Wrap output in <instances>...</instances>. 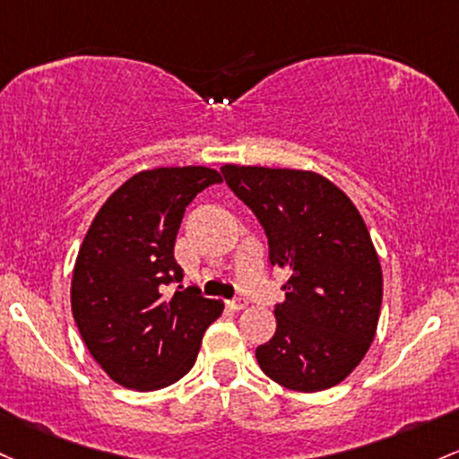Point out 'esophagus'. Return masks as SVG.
<instances>
[{
	"label": "esophagus",
	"mask_w": 459,
	"mask_h": 459,
	"mask_svg": "<svg viewBox=\"0 0 459 459\" xmlns=\"http://www.w3.org/2000/svg\"><path fill=\"white\" fill-rule=\"evenodd\" d=\"M226 307H229L230 311H241L248 307V300L246 299H233V300H226Z\"/></svg>",
	"instance_id": "esophagus-1"
}]
</instances>
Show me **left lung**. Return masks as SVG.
<instances>
[{
  "label": "left lung",
  "mask_w": 459,
  "mask_h": 459,
  "mask_svg": "<svg viewBox=\"0 0 459 459\" xmlns=\"http://www.w3.org/2000/svg\"><path fill=\"white\" fill-rule=\"evenodd\" d=\"M226 185L264 226L270 264L290 272L261 370L294 392H320L359 366L379 325L384 274L349 195L309 169L224 165Z\"/></svg>",
  "instance_id": "8db88e82"
}]
</instances>
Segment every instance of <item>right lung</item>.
Instances as JSON below:
<instances>
[{
	"instance_id": "add662e5",
	"label": "right lung",
	"mask_w": 459,
	"mask_h": 459,
	"mask_svg": "<svg viewBox=\"0 0 459 459\" xmlns=\"http://www.w3.org/2000/svg\"><path fill=\"white\" fill-rule=\"evenodd\" d=\"M213 183L221 176L204 165L143 169L91 221L75 256L72 311L91 357L115 384L148 392L183 379L206 326L224 311L194 287L163 296V285L183 279L174 244L185 209Z\"/></svg>"
}]
</instances>
